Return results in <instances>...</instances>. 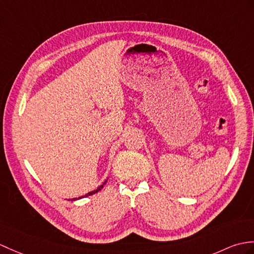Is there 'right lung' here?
<instances>
[{
    "mask_svg": "<svg viewBox=\"0 0 254 254\" xmlns=\"http://www.w3.org/2000/svg\"><path fill=\"white\" fill-rule=\"evenodd\" d=\"M106 182L107 181H105L102 185H100L99 187H97L95 190H93V191H90V192H87L86 194H84V196H81V197H79V198H73V199H71V200H78V199H81V198H85V197H87V196H91V194H93V193H96V192H98L100 190H102V188L104 187V185L106 184Z\"/></svg>",
    "mask_w": 254,
    "mask_h": 254,
    "instance_id": "1",
    "label": "right lung"
}]
</instances>
